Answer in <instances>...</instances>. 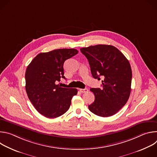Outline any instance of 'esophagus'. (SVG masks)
<instances>
[{
  "label": "esophagus",
  "mask_w": 157,
  "mask_h": 157,
  "mask_svg": "<svg viewBox=\"0 0 157 157\" xmlns=\"http://www.w3.org/2000/svg\"><path fill=\"white\" fill-rule=\"evenodd\" d=\"M79 91L82 93H87L88 91V89L85 88V89H79Z\"/></svg>",
  "instance_id": "obj_1"
}]
</instances>
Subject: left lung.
Instances as JSON below:
<instances>
[{
  "label": "left lung",
  "mask_w": 157,
  "mask_h": 157,
  "mask_svg": "<svg viewBox=\"0 0 157 157\" xmlns=\"http://www.w3.org/2000/svg\"><path fill=\"white\" fill-rule=\"evenodd\" d=\"M80 50L89 61L93 78L102 79V88L90 89L95 100L89 109L100 117L114 115L125 105L130 94L132 73L128 59L117 48L107 44Z\"/></svg>",
  "instance_id": "left-lung-1"
}]
</instances>
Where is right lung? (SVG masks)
I'll return each instance as SVG.
<instances>
[{
    "instance_id": "right-lung-1",
    "label": "right lung",
    "mask_w": 157,
    "mask_h": 157,
    "mask_svg": "<svg viewBox=\"0 0 157 157\" xmlns=\"http://www.w3.org/2000/svg\"><path fill=\"white\" fill-rule=\"evenodd\" d=\"M78 53L76 49H57L36 55L25 71L27 96L36 110L47 118H56L68 110L75 88L61 87L56 84L64 76V61Z\"/></svg>"
}]
</instances>
